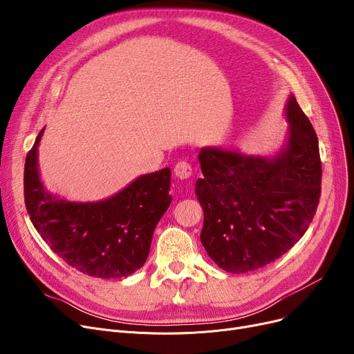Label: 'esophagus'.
Masks as SVG:
<instances>
[{"instance_id": "1", "label": "esophagus", "mask_w": 354, "mask_h": 354, "mask_svg": "<svg viewBox=\"0 0 354 354\" xmlns=\"http://www.w3.org/2000/svg\"><path fill=\"white\" fill-rule=\"evenodd\" d=\"M174 174H175V176L179 178V179H188V178L192 175V167H191V165H189L188 162L180 160V162H178V163L175 165Z\"/></svg>"}]
</instances>
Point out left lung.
<instances>
[{
    "mask_svg": "<svg viewBox=\"0 0 354 354\" xmlns=\"http://www.w3.org/2000/svg\"><path fill=\"white\" fill-rule=\"evenodd\" d=\"M288 135L271 158L207 146L195 194L203 209L201 243L224 271L244 274L286 254L306 234L322 194L314 129L290 95Z\"/></svg>",
    "mask_w": 354,
    "mask_h": 354,
    "instance_id": "8db88e82",
    "label": "left lung"
}]
</instances>
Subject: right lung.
Wrapping results in <instances>:
<instances>
[{
    "instance_id": "add662e5",
    "label": "right lung",
    "mask_w": 354,
    "mask_h": 354,
    "mask_svg": "<svg viewBox=\"0 0 354 354\" xmlns=\"http://www.w3.org/2000/svg\"><path fill=\"white\" fill-rule=\"evenodd\" d=\"M26 158L24 201L34 228L60 258L83 274L122 278L139 270L153 231L169 208L171 169L146 174L113 196L71 202L50 194L39 171V145Z\"/></svg>"
}]
</instances>
